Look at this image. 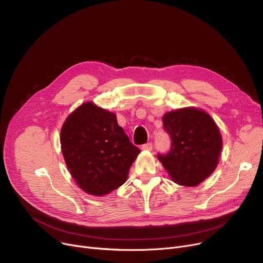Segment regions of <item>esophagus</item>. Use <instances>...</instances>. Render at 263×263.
Instances as JSON below:
<instances>
[{"instance_id": "34e87169", "label": "esophagus", "mask_w": 263, "mask_h": 263, "mask_svg": "<svg viewBox=\"0 0 263 263\" xmlns=\"http://www.w3.org/2000/svg\"><path fill=\"white\" fill-rule=\"evenodd\" d=\"M142 149L146 150V151H151V150H153V143H147V144L143 145Z\"/></svg>"}]
</instances>
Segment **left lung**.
<instances>
[{
	"label": "left lung",
	"mask_w": 263,
	"mask_h": 263,
	"mask_svg": "<svg viewBox=\"0 0 263 263\" xmlns=\"http://www.w3.org/2000/svg\"><path fill=\"white\" fill-rule=\"evenodd\" d=\"M172 139L167 155H158L174 182L196 186L216 168L223 141L213 118L197 107H183L163 115Z\"/></svg>",
	"instance_id": "obj_1"
}]
</instances>
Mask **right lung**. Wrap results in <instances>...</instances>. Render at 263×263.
I'll list each match as a JSON object with an SVG mask.
<instances>
[{
	"mask_svg": "<svg viewBox=\"0 0 263 263\" xmlns=\"http://www.w3.org/2000/svg\"><path fill=\"white\" fill-rule=\"evenodd\" d=\"M61 145L76 183L93 196L108 194L126 182L141 153L118 126L116 115L90 101L66 118Z\"/></svg>",
	"mask_w": 263,
	"mask_h": 263,
	"instance_id": "1",
	"label": "right lung"
}]
</instances>
